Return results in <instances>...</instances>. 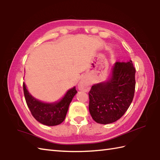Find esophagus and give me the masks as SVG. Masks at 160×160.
<instances>
[{
  "label": "esophagus",
  "instance_id": "obj_1",
  "mask_svg": "<svg viewBox=\"0 0 160 160\" xmlns=\"http://www.w3.org/2000/svg\"><path fill=\"white\" fill-rule=\"evenodd\" d=\"M78 88H79V90L81 91L87 92L88 89H89V85H88L86 81L81 80L79 85H78Z\"/></svg>",
  "mask_w": 160,
  "mask_h": 160
}]
</instances>
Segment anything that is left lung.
<instances>
[{
  "label": "left lung",
  "mask_w": 160,
  "mask_h": 160,
  "mask_svg": "<svg viewBox=\"0 0 160 160\" xmlns=\"http://www.w3.org/2000/svg\"><path fill=\"white\" fill-rule=\"evenodd\" d=\"M133 63L116 62L108 79L95 83L89 92V111L99 124L116 122L125 114L133 101L136 80Z\"/></svg>",
  "instance_id": "8db88e82"
}]
</instances>
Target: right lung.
Instances as JSON below:
<instances>
[{"label":"right lung","instance_id":"1","mask_svg":"<svg viewBox=\"0 0 160 160\" xmlns=\"http://www.w3.org/2000/svg\"><path fill=\"white\" fill-rule=\"evenodd\" d=\"M24 94L28 108L32 115L42 125L55 126L64 120L70 103L77 93L75 86L70 88L59 101L52 102L41 101L33 97L23 83Z\"/></svg>","mask_w":160,"mask_h":160}]
</instances>
